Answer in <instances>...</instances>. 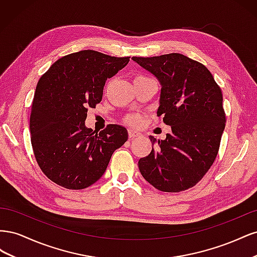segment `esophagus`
Returning <instances> with one entry per match:
<instances>
[{"label":"esophagus","instance_id":"1","mask_svg":"<svg viewBox=\"0 0 257 257\" xmlns=\"http://www.w3.org/2000/svg\"><path fill=\"white\" fill-rule=\"evenodd\" d=\"M139 136H142V134L139 133V132H137V131H135L133 128H130L128 130V137L130 138H135V137H139Z\"/></svg>","mask_w":257,"mask_h":257}]
</instances>
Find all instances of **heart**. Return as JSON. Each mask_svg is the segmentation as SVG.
<instances>
[{
	"mask_svg": "<svg viewBox=\"0 0 257 257\" xmlns=\"http://www.w3.org/2000/svg\"><path fill=\"white\" fill-rule=\"evenodd\" d=\"M137 78H144V77L139 76V77H136L135 79H137ZM139 121H141V119H139L137 115H130L127 118V122H130L131 124H137V123H139Z\"/></svg>",
	"mask_w": 257,
	"mask_h": 257,
	"instance_id": "obj_1",
	"label": "heart"
}]
</instances>
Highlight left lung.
Listing matches in <instances>:
<instances>
[{"label":"left lung","instance_id":"left-lung-1","mask_svg":"<svg viewBox=\"0 0 257 257\" xmlns=\"http://www.w3.org/2000/svg\"><path fill=\"white\" fill-rule=\"evenodd\" d=\"M132 60L159 81L157 113L172 127L164 141L149 136L152 151L138 161L141 174L163 192L192 188L219 151L225 127L221 89L206 66L180 53Z\"/></svg>","mask_w":257,"mask_h":257}]
</instances>
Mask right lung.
<instances>
[{
  "label": "right lung",
  "mask_w": 257,
  "mask_h": 257,
  "mask_svg": "<svg viewBox=\"0 0 257 257\" xmlns=\"http://www.w3.org/2000/svg\"><path fill=\"white\" fill-rule=\"evenodd\" d=\"M130 58L94 50L67 54L37 83L30 116L35 159L51 181L82 190L102 177L114 150L127 141V130L110 124L99 133L85 126L88 108H95L103 89Z\"/></svg>",
  "instance_id": "right-lung-1"
}]
</instances>
